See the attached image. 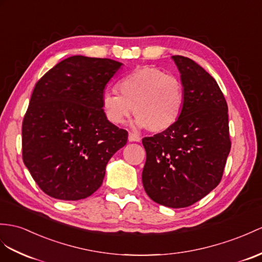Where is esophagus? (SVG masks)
I'll return each mask as SVG.
<instances>
[{
	"mask_svg": "<svg viewBox=\"0 0 262 262\" xmlns=\"http://www.w3.org/2000/svg\"><path fill=\"white\" fill-rule=\"evenodd\" d=\"M129 141L130 142H139L140 140H141V138H140L139 135H137V133H133V132H129Z\"/></svg>",
	"mask_w": 262,
	"mask_h": 262,
	"instance_id": "34e87169",
	"label": "esophagus"
}]
</instances>
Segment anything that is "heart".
<instances>
[{
	"label": "heart",
	"instance_id": "1",
	"mask_svg": "<svg viewBox=\"0 0 262 262\" xmlns=\"http://www.w3.org/2000/svg\"><path fill=\"white\" fill-rule=\"evenodd\" d=\"M117 90L119 94L105 92L102 97V109L113 124H124L133 111L137 126L159 133L170 129L183 111L181 81L158 68L135 69L119 80Z\"/></svg>",
	"mask_w": 262,
	"mask_h": 262
}]
</instances>
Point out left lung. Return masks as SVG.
Instances as JSON below:
<instances>
[{"instance_id": "1", "label": "left lung", "mask_w": 262, "mask_h": 262, "mask_svg": "<svg viewBox=\"0 0 262 262\" xmlns=\"http://www.w3.org/2000/svg\"><path fill=\"white\" fill-rule=\"evenodd\" d=\"M172 59L181 74L183 111L170 129L142 139V183L159 205L186 208L220 183L231 141L227 101L218 83L189 57Z\"/></svg>"}]
</instances>
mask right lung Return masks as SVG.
<instances>
[{
    "label": "right lung",
    "instance_id": "right-lung-1",
    "mask_svg": "<svg viewBox=\"0 0 262 262\" xmlns=\"http://www.w3.org/2000/svg\"><path fill=\"white\" fill-rule=\"evenodd\" d=\"M122 66L82 55L57 63L36 82L22 124L23 162L44 193L59 200L90 196L104 179L126 130L106 119L102 97Z\"/></svg>",
    "mask_w": 262,
    "mask_h": 262
}]
</instances>
